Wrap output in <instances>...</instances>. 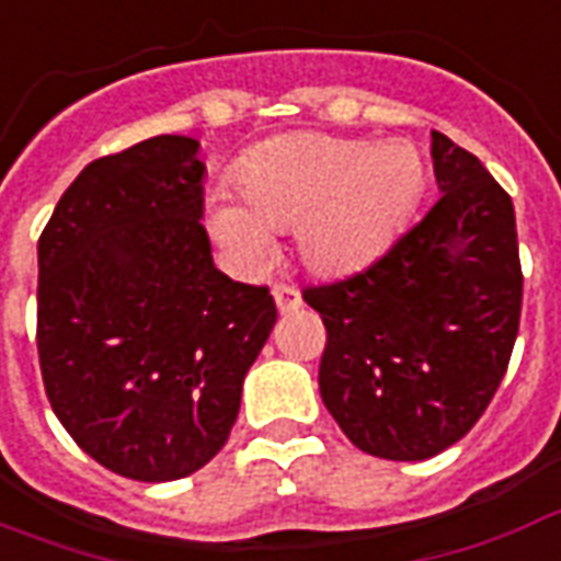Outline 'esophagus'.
<instances>
[{"mask_svg":"<svg viewBox=\"0 0 561 561\" xmlns=\"http://www.w3.org/2000/svg\"><path fill=\"white\" fill-rule=\"evenodd\" d=\"M273 300L279 306V312H291V309H297L302 302L300 291H297L294 285H288V282H276V285H273Z\"/></svg>","mask_w":561,"mask_h":561,"instance_id":"34e87169","label":"esophagus"}]
</instances>
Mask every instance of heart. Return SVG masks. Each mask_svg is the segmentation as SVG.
Wrapping results in <instances>:
<instances>
[{"label": "heart", "mask_w": 561, "mask_h": 561, "mask_svg": "<svg viewBox=\"0 0 561 561\" xmlns=\"http://www.w3.org/2000/svg\"><path fill=\"white\" fill-rule=\"evenodd\" d=\"M234 184L243 205L217 202L214 238L240 261H259L270 231L294 228L312 270L347 273L383 252L413 214L425 165L410 142H363L330 133H288L252 148Z\"/></svg>", "instance_id": "1"}]
</instances>
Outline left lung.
<instances>
[{
  "instance_id": "obj_1",
  "label": "left lung",
  "mask_w": 561,
  "mask_h": 561,
  "mask_svg": "<svg viewBox=\"0 0 561 561\" xmlns=\"http://www.w3.org/2000/svg\"><path fill=\"white\" fill-rule=\"evenodd\" d=\"M443 196L368 267L306 285L321 314V398L356 449L425 460L467 437L500 389L520 327L512 196L431 130Z\"/></svg>"
}]
</instances>
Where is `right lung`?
Returning <instances> with one entry per match:
<instances>
[{"label":"right lung","instance_id":"right-lung-1","mask_svg":"<svg viewBox=\"0 0 561 561\" xmlns=\"http://www.w3.org/2000/svg\"><path fill=\"white\" fill-rule=\"evenodd\" d=\"M196 151L190 136H153L94 160L37 240L49 408L124 479H184L226 446L276 323L267 285L214 267Z\"/></svg>","mask_w":561,"mask_h":561}]
</instances>
